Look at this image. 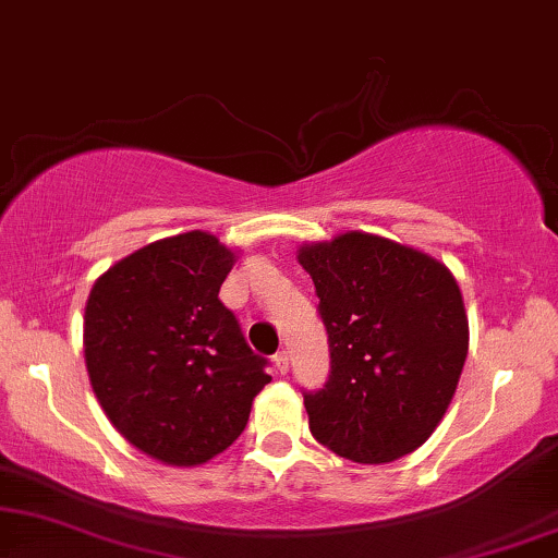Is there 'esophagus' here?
<instances>
[{
	"instance_id": "esophagus-1",
	"label": "esophagus",
	"mask_w": 558,
	"mask_h": 558,
	"mask_svg": "<svg viewBox=\"0 0 558 558\" xmlns=\"http://www.w3.org/2000/svg\"><path fill=\"white\" fill-rule=\"evenodd\" d=\"M274 365H277V373L284 376V373L289 371V353H287V350H279V353L274 355Z\"/></svg>"
}]
</instances>
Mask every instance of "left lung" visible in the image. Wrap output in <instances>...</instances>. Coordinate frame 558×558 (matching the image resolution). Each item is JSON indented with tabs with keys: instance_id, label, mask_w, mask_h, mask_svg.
Here are the masks:
<instances>
[{
	"instance_id": "left-lung-1",
	"label": "left lung",
	"mask_w": 558,
	"mask_h": 558,
	"mask_svg": "<svg viewBox=\"0 0 558 558\" xmlns=\"http://www.w3.org/2000/svg\"><path fill=\"white\" fill-rule=\"evenodd\" d=\"M315 281L330 376L304 391L310 432L335 454L384 464L414 452L457 391L470 330L445 264L371 233L300 248Z\"/></svg>"
}]
</instances>
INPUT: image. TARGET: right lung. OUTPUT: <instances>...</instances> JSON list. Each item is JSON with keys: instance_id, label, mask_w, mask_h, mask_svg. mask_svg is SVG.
Segmentation results:
<instances>
[{"instance_id": "obj_1", "label": "right lung", "mask_w": 558, "mask_h": 558, "mask_svg": "<svg viewBox=\"0 0 558 558\" xmlns=\"http://www.w3.org/2000/svg\"><path fill=\"white\" fill-rule=\"evenodd\" d=\"M233 262L216 235L180 233L121 258L88 294L96 399L129 445L165 464H203L231 447L271 380L218 296Z\"/></svg>"}]
</instances>
